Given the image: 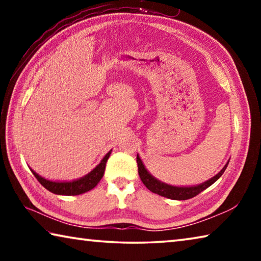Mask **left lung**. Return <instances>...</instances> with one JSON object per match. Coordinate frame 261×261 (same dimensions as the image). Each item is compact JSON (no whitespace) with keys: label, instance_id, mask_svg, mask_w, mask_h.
<instances>
[{"label":"left lung","instance_id":"1","mask_svg":"<svg viewBox=\"0 0 261 261\" xmlns=\"http://www.w3.org/2000/svg\"><path fill=\"white\" fill-rule=\"evenodd\" d=\"M227 165L222 168V170L220 171L219 174H216L214 177H212L211 179L206 180V182L201 183L199 185H193V187H174V185H169L161 182V180L156 179L154 176L148 173L146 168H145L143 161L139 158L138 154H137V165H138V174L139 177L141 179V182L144 183L145 187H146L149 191H152L153 193H156L159 196L169 198V199H174V200H187L190 199V198L196 197L197 194H199L201 191H204L205 189L211 187L212 184L215 183L218 180L222 174L226 170Z\"/></svg>","mask_w":261,"mask_h":261}]
</instances>
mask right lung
<instances>
[{
    "instance_id": "right-lung-1",
    "label": "right lung",
    "mask_w": 261,
    "mask_h": 261,
    "mask_svg": "<svg viewBox=\"0 0 261 261\" xmlns=\"http://www.w3.org/2000/svg\"><path fill=\"white\" fill-rule=\"evenodd\" d=\"M110 153H112V151H109L106 154L105 158L93 170L90 171L87 175L83 176L81 178L71 180V182H54V180L43 178L40 175L35 173L34 170H32L35 178H37L42 187L46 188L48 191L55 194H62V196H77V194H82L90 191V190L98 185L100 179L102 178V176L105 174L106 163H107L108 158L110 156Z\"/></svg>"
}]
</instances>
